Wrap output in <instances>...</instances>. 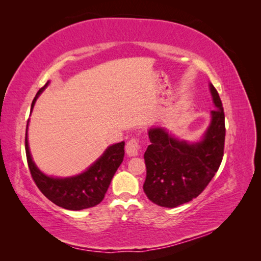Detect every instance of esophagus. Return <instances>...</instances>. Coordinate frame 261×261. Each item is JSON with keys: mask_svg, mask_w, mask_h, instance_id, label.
<instances>
[{"mask_svg": "<svg viewBox=\"0 0 261 261\" xmlns=\"http://www.w3.org/2000/svg\"><path fill=\"white\" fill-rule=\"evenodd\" d=\"M139 149H140V139H139V137L131 138V139L126 142L125 151H126V154L129 157L137 156L138 152H139Z\"/></svg>", "mask_w": 261, "mask_h": 261, "instance_id": "esophagus-1", "label": "esophagus"}]
</instances>
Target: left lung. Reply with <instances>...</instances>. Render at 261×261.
<instances>
[{
  "mask_svg": "<svg viewBox=\"0 0 261 261\" xmlns=\"http://www.w3.org/2000/svg\"><path fill=\"white\" fill-rule=\"evenodd\" d=\"M216 109L203 140H176L160 127L149 130L150 145L145 152L147 167L143 191L154 204L176 207L201 194L218 171L224 154L225 123L222 101L210 84Z\"/></svg>",
  "mask_w": 261,
  "mask_h": 261,
  "instance_id": "8db88e82",
  "label": "left lung"
}]
</instances>
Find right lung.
Returning a JSON list of instances; mask_svg holds the SVG:
<instances>
[{"label": "right lung", "mask_w": 261, "mask_h": 261, "mask_svg": "<svg viewBox=\"0 0 261 261\" xmlns=\"http://www.w3.org/2000/svg\"><path fill=\"white\" fill-rule=\"evenodd\" d=\"M47 85L48 83L38 91L36 97L32 101L31 110L35 105L37 97L40 95V93L45 90ZM25 154L32 179L43 195L60 207L80 211L95 206L102 202L115 171L118 170L119 166L123 162L124 142L122 141L110 146L103 153V156L86 171L75 177H69V178L48 177L36 167L35 163L32 162L29 146H28L27 132Z\"/></svg>", "instance_id": "1"}]
</instances>
